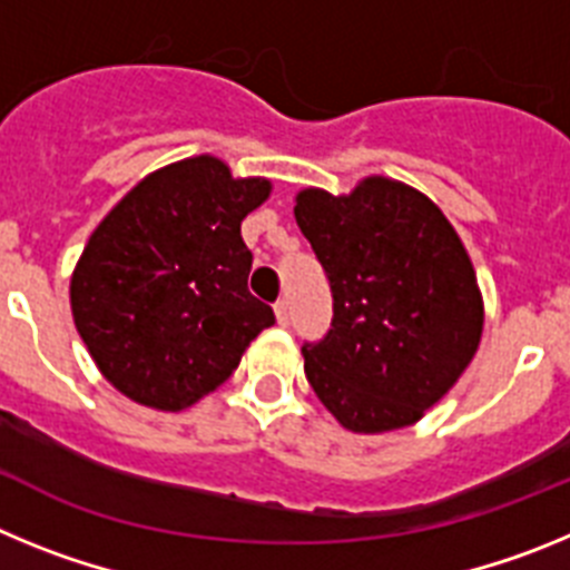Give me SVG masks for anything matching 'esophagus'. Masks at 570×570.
Wrapping results in <instances>:
<instances>
[{"instance_id":"34e87169","label":"esophagus","mask_w":570,"mask_h":570,"mask_svg":"<svg viewBox=\"0 0 570 570\" xmlns=\"http://www.w3.org/2000/svg\"><path fill=\"white\" fill-rule=\"evenodd\" d=\"M274 311H276V320H279V325H288V316H291L288 299H279V302H276Z\"/></svg>"}]
</instances>
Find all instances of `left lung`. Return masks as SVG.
Returning <instances> with one entry per match:
<instances>
[{
	"instance_id": "left-lung-1",
	"label": "left lung",
	"mask_w": 570,
	"mask_h": 570,
	"mask_svg": "<svg viewBox=\"0 0 570 570\" xmlns=\"http://www.w3.org/2000/svg\"><path fill=\"white\" fill-rule=\"evenodd\" d=\"M294 216L334 294L331 331L302 345L314 394L356 434L414 425L480 347L482 294L454 225L385 176L345 196L299 190Z\"/></svg>"
}]
</instances>
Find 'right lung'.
Segmentation results:
<instances>
[{
	"mask_svg": "<svg viewBox=\"0 0 570 570\" xmlns=\"http://www.w3.org/2000/svg\"><path fill=\"white\" fill-rule=\"evenodd\" d=\"M268 179H234L216 156L148 174L90 234L70 276V311L105 380L156 411H183L223 385L274 325L248 291L242 219Z\"/></svg>",
	"mask_w": 570,
	"mask_h": 570,
	"instance_id": "right-lung-1",
	"label": "right lung"
}]
</instances>
